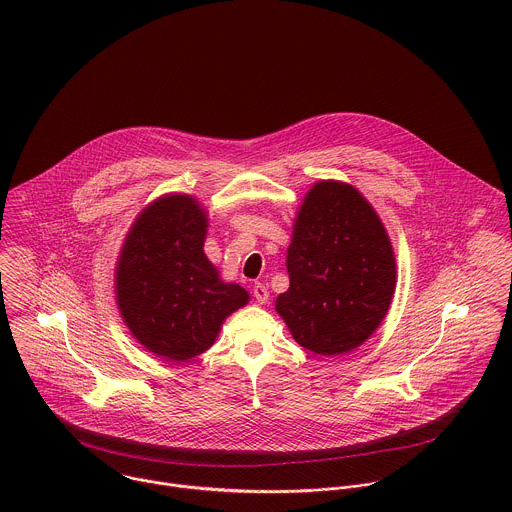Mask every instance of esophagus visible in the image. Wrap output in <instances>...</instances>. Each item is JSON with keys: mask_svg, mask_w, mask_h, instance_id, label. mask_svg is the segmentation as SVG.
I'll use <instances>...</instances> for the list:
<instances>
[{"mask_svg": "<svg viewBox=\"0 0 512 512\" xmlns=\"http://www.w3.org/2000/svg\"><path fill=\"white\" fill-rule=\"evenodd\" d=\"M252 293H254L256 301H258L260 305H264V303L270 299V292H268V288H266V286H262V284H256Z\"/></svg>", "mask_w": 512, "mask_h": 512, "instance_id": "1", "label": "esophagus"}]
</instances>
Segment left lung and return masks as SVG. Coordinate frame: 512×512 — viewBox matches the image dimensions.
<instances>
[{"label":"left lung","mask_w":512,"mask_h":512,"mask_svg":"<svg viewBox=\"0 0 512 512\" xmlns=\"http://www.w3.org/2000/svg\"><path fill=\"white\" fill-rule=\"evenodd\" d=\"M286 268L290 288L276 311L301 347L323 357L361 347L396 290L390 236L361 191L343 181H319L303 197Z\"/></svg>","instance_id":"1"}]
</instances>
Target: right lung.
<instances>
[{"mask_svg":"<svg viewBox=\"0 0 512 512\" xmlns=\"http://www.w3.org/2000/svg\"><path fill=\"white\" fill-rule=\"evenodd\" d=\"M207 226L195 197L161 195L136 217L116 262V303L126 327L167 363L205 353L224 319L250 299L242 286L222 282L207 258Z\"/></svg>","mask_w":512,"mask_h":512,"instance_id":"right-lung-1","label":"right lung"}]
</instances>
